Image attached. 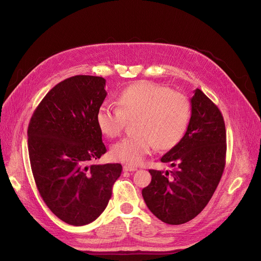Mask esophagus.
Returning <instances> with one entry per match:
<instances>
[{
    "label": "esophagus",
    "instance_id": "esophagus-1",
    "mask_svg": "<svg viewBox=\"0 0 261 261\" xmlns=\"http://www.w3.org/2000/svg\"><path fill=\"white\" fill-rule=\"evenodd\" d=\"M122 170L123 171H135V170H138V168L136 167H132V166H127V165H125L122 167Z\"/></svg>",
    "mask_w": 261,
    "mask_h": 261
}]
</instances>
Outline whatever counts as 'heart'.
I'll use <instances>...</instances> for the list:
<instances>
[{
  "label": "heart",
  "mask_w": 261,
  "mask_h": 261,
  "mask_svg": "<svg viewBox=\"0 0 261 261\" xmlns=\"http://www.w3.org/2000/svg\"><path fill=\"white\" fill-rule=\"evenodd\" d=\"M116 108L101 105L96 125L109 139L118 136L131 122L135 135L122 139L111 148L113 160L136 166L151 152L153 145L168 150L179 144L189 127L191 105L185 95L151 81H140L116 96Z\"/></svg>",
  "instance_id": "1"
}]
</instances>
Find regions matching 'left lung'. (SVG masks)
Masks as SVG:
<instances>
[{
    "instance_id": "left-lung-1",
    "label": "left lung",
    "mask_w": 261,
    "mask_h": 261,
    "mask_svg": "<svg viewBox=\"0 0 261 261\" xmlns=\"http://www.w3.org/2000/svg\"><path fill=\"white\" fill-rule=\"evenodd\" d=\"M191 118L182 141L162 156L170 171L150 169L144 201L161 221L183 224L206 206L220 182L226 154V131L218 107L201 90L190 99Z\"/></svg>"
}]
</instances>
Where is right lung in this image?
Here are the masks:
<instances>
[{"instance_id":"1","label":"right lung","mask_w":261,"mask_h":261,"mask_svg":"<svg viewBox=\"0 0 261 261\" xmlns=\"http://www.w3.org/2000/svg\"><path fill=\"white\" fill-rule=\"evenodd\" d=\"M106 79L77 75L55 86L39 103L27 130L34 179L47 207L67 224L97 219L112 196L120 164L91 162L107 152L96 112Z\"/></svg>"}]
</instances>
